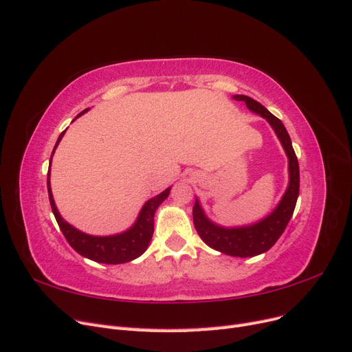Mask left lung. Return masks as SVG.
Returning <instances> with one entry per match:
<instances>
[{"instance_id":"8db88e82","label":"left lung","mask_w":352,"mask_h":352,"mask_svg":"<svg viewBox=\"0 0 352 352\" xmlns=\"http://www.w3.org/2000/svg\"><path fill=\"white\" fill-rule=\"evenodd\" d=\"M233 100L243 101L247 104L248 110L261 116L263 119L269 122L286 153L289 182H287V188L279 204L274 207L270 214L252 223V225L236 228L220 226L206 216L198 198L195 199L192 216L198 235L210 248L226 255H232V257L247 258L269 251L286 229L287 223H289L294 214L298 194H300V166H298L289 133L286 132L283 123L278 117L273 116L258 101L247 97V95H233Z\"/></svg>"}]
</instances>
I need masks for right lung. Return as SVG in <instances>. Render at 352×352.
Here are the masks:
<instances>
[{"mask_svg": "<svg viewBox=\"0 0 352 352\" xmlns=\"http://www.w3.org/2000/svg\"><path fill=\"white\" fill-rule=\"evenodd\" d=\"M89 109L83 110L79 116L87 113ZM76 117V119H78ZM66 131L61 132L57 144L52 150L51 158H50V168H48V175H47V186H48V197H50V204L51 210L54 212V217L58 223V226L63 232V235L67 239L70 243V247L80 254L82 257L89 258L92 261L97 263H104V264H123V263H129L135 258L142 255L148 245L151 242L153 233H154V216L155 211L160 207V204L168 197L170 189L172 186L163 190L162 194L155 195L154 198L148 199L145 204L142 206L140 214H138L136 220L133 225L122 232V233H116V235H109V236H95V235H88L74 226H72L70 223H67L65 219L61 217V214L57 210L54 197H52L51 192V184H50V176H51V160L52 155L56 153V148L60 144L61 138L65 136Z\"/></svg>", "mask_w": 352, "mask_h": 352, "instance_id": "right-lung-1", "label": "right lung"}]
</instances>
